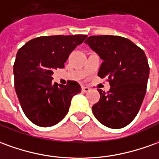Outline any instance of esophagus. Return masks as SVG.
I'll use <instances>...</instances> for the list:
<instances>
[{
	"label": "esophagus",
	"mask_w": 159,
	"mask_h": 159,
	"mask_svg": "<svg viewBox=\"0 0 159 159\" xmlns=\"http://www.w3.org/2000/svg\"><path fill=\"white\" fill-rule=\"evenodd\" d=\"M89 90H90V89L89 87H85V86H83V87H82V91H83V92H85V93H86V92H89Z\"/></svg>",
	"instance_id": "34e87169"
}]
</instances>
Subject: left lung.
I'll use <instances>...</instances> for the list:
<instances>
[{
  "instance_id": "8db88e82",
  "label": "left lung",
  "mask_w": 159,
  "mask_h": 159,
  "mask_svg": "<svg viewBox=\"0 0 159 159\" xmlns=\"http://www.w3.org/2000/svg\"><path fill=\"white\" fill-rule=\"evenodd\" d=\"M102 60L101 78L110 83L107 93L98 89L100 100L92 107L102 125L119 129L134 120L145 97L150 68L144 51L120 36H90L85 41Z\"/></svg>"
}]
</instances>
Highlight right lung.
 Here are the masks:
<instances>
[{
  "instance_id": "1",
  "label": "right lung",
  "mask_w": 159,
  "mask_h": 159,
  "mask_svg": "<svg viewBox=\"0 0 159 159\" xmlns=\"http://www.w3.org/2000/svg\"><path fill=\"white\" fill-rule=\"evenodd\" d=\"M87 35L43 36L18 51L14 64V88L25 116L42 127L52 126L67 114L72 97L81 92L78 83H52L53 70L64 68L70 54Z\"/></svg>"
}]
</instances>
